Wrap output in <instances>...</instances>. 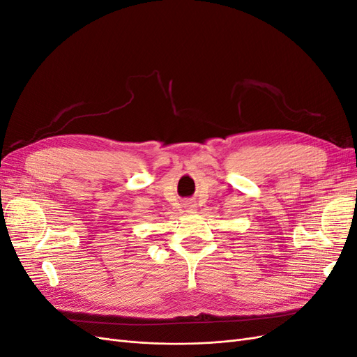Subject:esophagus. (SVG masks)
<instances>
[{"label": "esophagus", "mask_w": 357, "mask_h": 357, "mask_svg": "<svg viewBox=\"0 0 357 357\" xmlns=\"http://www.w3.org/2000/svg\"><path fill=\"white\" fill-rule=\"evenodd\" d=\"M186 207H188L189 210H195V204H193V202H188Z\"/></svg>", "instance_id": "esophagus-1"}]
</instances>
